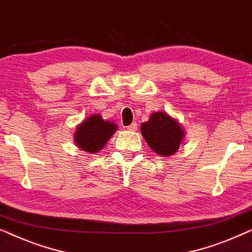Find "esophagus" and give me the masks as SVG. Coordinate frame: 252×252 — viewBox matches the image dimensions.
<instances>
[{
    "mask_svg": "<svg viewBox=\"0 0 252 252\" xmlns=\"http://www.w3.org/2000/svg\"><path fill=\"white\" fill-rule=\"evenodd\" d=\"M126 128L128 130H136L137 129V124L136 123H132L130 125L126 126Z\"/></svg>",
    "mask_w": 252,
    "mask_h": 252,
    "instance_id": "34e87169",
    "label": "esophagus"
}]
</instances>
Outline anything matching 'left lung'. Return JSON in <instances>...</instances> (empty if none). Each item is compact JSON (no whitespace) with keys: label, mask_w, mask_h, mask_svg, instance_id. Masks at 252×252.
<instances>
[{"label":"left lung","mask_w":252,"mask_h":252,"mask_svg":"<svg viewBox=\"0 0 252 252\" xmlns=\"http://www.w3.org/2000/svg\"><path fill=\"white\" fill-rule=\"evenodd\" d=\"M141 132L151 149L164 157L179 149L184 136L181 126L164 112L153 113L149 122L141 125Z\"/></svg>","instance_id":"1"}]
</instances>
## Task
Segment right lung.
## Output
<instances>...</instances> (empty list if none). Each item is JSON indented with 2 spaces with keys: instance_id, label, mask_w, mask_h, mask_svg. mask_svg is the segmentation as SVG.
Returning a JSON list of instances; mask_svg holds the SVG:
<instances>
[{
  "instance_id": "obj_1",
  "label": "right lung",
  "mask_w": 252,
  "mask_h": 252,
  "mask_svg": "<svg viewBox=\"0 0 252 252\" xmlns=\"http://www.w3.org/2000/svg\"><path fill=\"white\" fill-rule=\"evenodd\" d=\"M116 130L117 125L113 123L105 122L98 115L92 116L78 126L74 136L75 143L87 153H97Z\"/></svg>"
}]
</instances>
